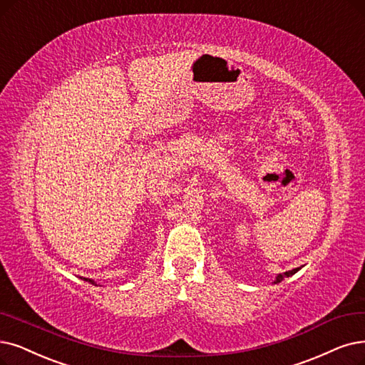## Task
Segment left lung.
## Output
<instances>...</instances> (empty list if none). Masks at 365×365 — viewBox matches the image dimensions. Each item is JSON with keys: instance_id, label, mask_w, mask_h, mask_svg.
I'll use <instances>...</instances> for the list:
<instances>
[{"instance_id": "left-lung-1", "label": "left lung", "mask_w": 365, "mask_h": 365, "mask_svg": "<svg viewBox=\"0 0 365 365\" xmlns=\"http://www.w3.org/2000/svg\"><path fill=\"white\" fill-rule=\"evenodd\" d=\"M297 271H299V268H295V269H292V271H286L284 274H279V275H277V280H275V283H280L282 280H284V279H286V277L294 275Z\"/></svg>"}]
</instances>
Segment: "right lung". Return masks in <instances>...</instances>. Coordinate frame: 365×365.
<instances>
[{
	"mask_svg": "<svg viewBox=\"0 0 365 365\" xmlns=\"http://www.w3.org/2000/svg\"><path fill=\"white\" fill-rule=\"evenodd\" d=\"M83 280H88V279H83ZM88 282H91V283H93V280H88Z\"/></svg>",
	"mask_w": 365,
	"mask_h": 365,
	"instance_id": "1",
	"label": "right lung"
}]
</instances>
